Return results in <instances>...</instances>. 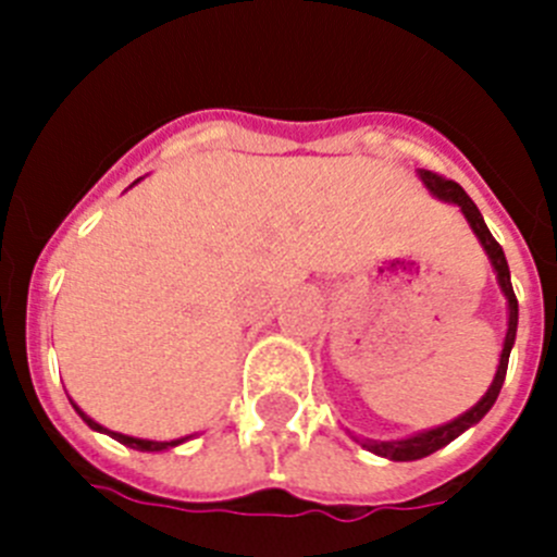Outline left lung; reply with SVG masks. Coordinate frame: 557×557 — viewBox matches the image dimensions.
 I'll list each match as a JSON object with an SVG mask.
<instances>
[{
	"label": "left lung",
	"mask_w": 557,
	"mask_h": 557,
	"mask_svg": "<svg viewBox=\"0 0 557 557\" xmlns=\"http://www.w3.org/2000/svg\"><path fill=\"white\" fill-rule=\"evenodd\" d=\"M420 181L429 186V191L434 197L445 202H456L461 208V214L467 216L470 222L472 233L478 236L481 247L486 249L490 255L492 269L497 274V283H500V290L506 294L508 299V332H506V341H503V355H500V366H497L495 379H492L490 389H486V396L475 404L472 409H467L465 414H459L456 420L445 425H436V429L429 431H420V434L407 436V440H389V443H379V440H362V448L371 450V454L384 456L389 461H414V459H423V456H431L434 450L445 448L448 443H454L456 436L465 434L470 425H475L483 414L490 412L495 407L497 396H500V387L506 382V371H508V357H511V346H513V337H517V321H519V305H517V296H513V285H511V272H508V261H506V252H503L500 244L495 242V236L490 233L486 222H483L481 211H478L475 202L470 200L465 189H461L456 181L443 178V175L431 173V170H420Z\"/></svg>",
	"instance_id": "1"
}]
</instances>
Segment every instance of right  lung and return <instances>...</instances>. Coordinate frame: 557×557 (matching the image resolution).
I'll use <instances>...</instances> for the list:
<instances>
[{
	"mask_svg": "<svg viewBox=\"0 0 557 557\" xmlns=\"http://www.w3.org/2000/svg\"><path fill=\"white\" fill-rule=\"evenodd\" d=\"M71 404H74V401H71ZM74 409H76V412H79V418L85 420V423L90 425L92 431H101V434H109V436H112V440H117V443L128 445V448H134V450H150V454H153V450L175 448V445H181V443H186V440H189V436H184V440H170V443H156V440H137V436H126V434H117V431L103 429L101 423H96V420H92V418H87V414L82 412V409L76 407V404H74Z\"/></svg>",
	"mask_w": 557,
	"mask_h": 557,
	"instance_id": "obj_1",
	"label": "right lung"
}]
</instances>
